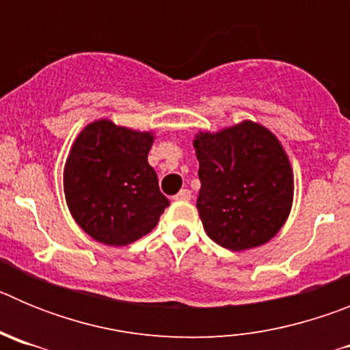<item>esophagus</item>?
<instances>
[{"instance_id": "34e87169", "label": "esophagus", "mask_w": 350, "mask_h": 350, "mask_svg": "<svg viewBox=\"0 0 350 350\" xmlns=\"http://www.w3.org/2000/svg\"><path fill=\"white\" fill-rule=\"evenodd\" d=\"M191 198H193V194H191L189 189H182L180 193L173 196V200H175V202H189Z\"/></svg>"}]
</instances>
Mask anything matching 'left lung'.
Masks as SVG:
<instances>
[{"instance_id":"obj_1","label":"left lung","mask_w":350,"mask_h":350,"mask_svg":"<svg viewBox=\"0 0 350 350\" xmlns=\"http://www.w3.org/2000/svg\"><path fill=\"white\" fill-rule=\"evenodd\" d=\"M200 161L198 212L206 234L230 250L270 242L287 221L295 178L279 138L243 120L193 142Z\"/></svg>"}]
</instances>
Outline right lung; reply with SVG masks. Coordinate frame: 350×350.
Returning <instances> with one entry per match:
<instances>
[{
    "mask_svg": "<svg viewBox=\"0 0 350 350\" xmlns=\"http://www.w3.org/2000/svg\"><path fill=\"white\" fill-rule=\"evenodd\" d=\"M154 135L100 119L80 131L64 165L68 208L91 238L122 247L150 233L170 205L148 165Z\"/></svg>",
    "mask_w": 350,
    "mask_h": 350,
    "instance_id": "right-lung-1",
    "label": "right lung"
}]
</instances>
